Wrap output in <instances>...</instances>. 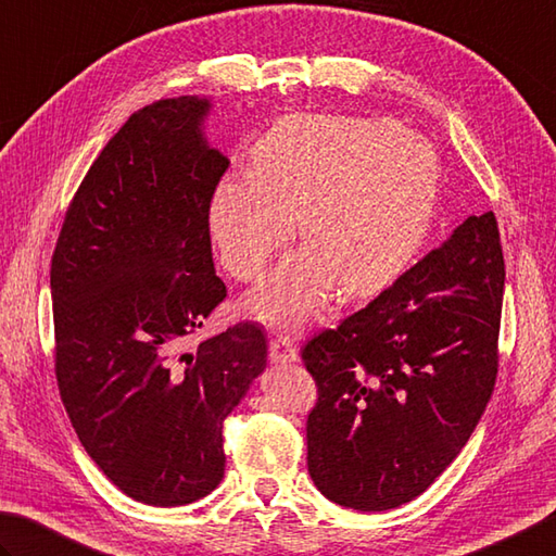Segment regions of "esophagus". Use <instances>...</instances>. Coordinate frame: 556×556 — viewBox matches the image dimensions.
Listing matches in <instances>:
<instances>
[{
	"label": "esophagus",
	"instance_id": "esophagus-1",
	"mask_svg": "<svg viewBox=\"0 0 556 556\" xmlns=\"http://www.w3.org/2000/svg\"><path fill=\"white\" fill-rule=\"evenodd\" d=\"M268 355H270V361L280 363V365L298 363V361H300V358H298L295 343H292L288 337H274V339H270V343H268Z\"/></svg>",
	"mask_w": 556,
	"mask_h": 556
}]
</instances>
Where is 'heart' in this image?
Returning <instances> with one entry per match:
<instances>
[{"instance_id": "obj_1", "label": "heart", "mask_w": 556, "mask_h": 556, "mask_svg": "<svg viewBox=\"0 0 556 556\" xmlns=\"http://www.w3.org/2000/svg\"><path fill=\"white\" fill-rule=\"evenodd\" d=\"M438 164L424 140L392 121L295 113L254 148V174H229L211 198V235L229 276L264 278L295 237L312 254L251 292L247 309L302 329L327 305L333 280L368 295L406 266L431 223Z\"/></svg>"}]
</instances>
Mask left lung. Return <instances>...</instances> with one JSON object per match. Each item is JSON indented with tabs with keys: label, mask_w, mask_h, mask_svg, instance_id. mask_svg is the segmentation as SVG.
Masks as SVG:
<instances>
[{
	"label": "left lung",
	"mask_w": 556,
	"mask_h": 556,
	"mask_svg": "<svg viewBox=\"0 0 556 556\" xmlns=\"http://www.w3.org/2000/svg\"><path fill=\"white\" fill-rule=\"evenodd\" d=\"M504 280L496 215H472L368 307L302 345L317 382L307 469L324 496L375 513L443 475L494 392Z\"/></svg>",
	"instance_id": "8db88e82"
}]
</instances>
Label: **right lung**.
I'll return each instance as SVG.
<instances>
[{
	"instance_id": "obj_1",
	"label": "right lung",
	"mask_w": 556,
	"mask_h": 556,
	"mask_svg": "<svg viewBox=\"0 0 556 556\" xmlns=\"http://www.w3.org/2000/svg\"><path fill=\"white\" fill-rule=\"evenodd\" d=\"M207 101L138 109L93 160L50 261L60 400L123 494L186 506L225 477L223 424L266 368L254 321L184 351L227 298L211 198L229 162L201 135Z\"/></svg>"
}]
</instances>
